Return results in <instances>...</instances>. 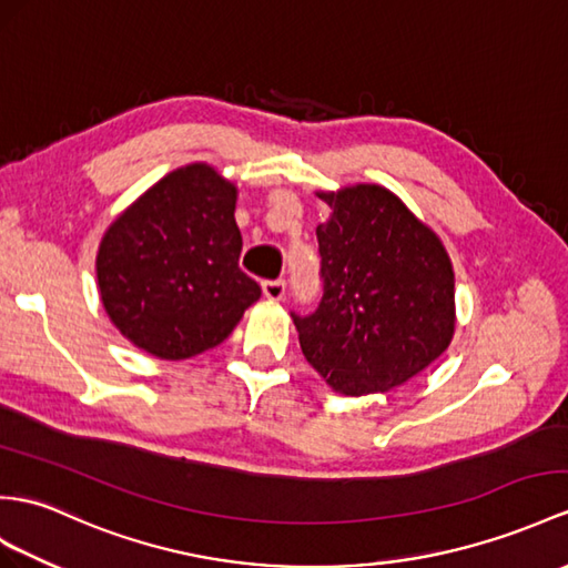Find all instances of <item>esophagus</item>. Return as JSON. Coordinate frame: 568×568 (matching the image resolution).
<instances>
[{"mask_svg": "<svg viewBox=\"0 0 568 568\" xmlns=\"http://www.w3.org/2000/svg\"><path fill=\"white\" fill-rule=\"evenodd\" d=\"M262 294L270 301H282L286 294V284L282 280H274V282H262Z\"/></svg>", "mask_w": 568, "mask_h": 568, "instance_id": "esophagus-1", "label": "esophagus"}]
</instances>
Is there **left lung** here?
Masks as SVG:
<instances>
[{
	"instance_id": "8db88e82",
	"label": "left lung",
	"mask_w": 568,
	"mask_h": 568,
	"mask_svg": "<svg viewBox=\"0 0 568 568\" xmlns=\"http://www.w3.org/2000/svg\"><path fill=\"white\" fill-rule=\"evenodd\" d=\"M317 197L332 210L315 229L323 301L313 315H292L301 352L335 393L393 390L453 339L455 274L446 245L383 185Z\"/></svg>"
}]
</instances>
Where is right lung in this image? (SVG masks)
<instances>
[{
	"instance_id": "obj_1",
	"label": "right lung",
	"mask_w": 568,
	"mask_h": 568,
	"mask_svg": "<svg viewBox=\"0 0 568 568\" xmlns=\"http://www.w3.org/2000/svg\"><path fill=\"white\" fill-rule=\"evenodd\" d=\"M239 187L210 163L163 175L103 233V308L142 352L183 362L224 342L260 286L239 267Z\"/></svg>"
}]
</instances>
